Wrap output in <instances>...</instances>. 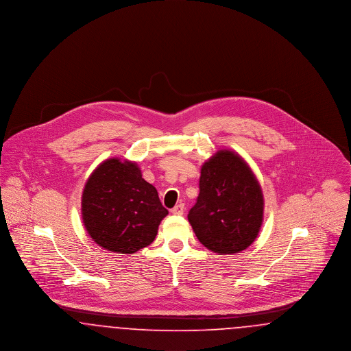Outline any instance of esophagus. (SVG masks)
<instances>
[{"mask_svg":"<svg viewBox=\"0 0 351 351\" xmlns=\"http://www.w3.org/2000/svg\"><path fill=\"white\" fill-rule=\"evenodd\" d=\"M172 215H175V216H182L184 213V204H178L176 206H173L172 208Z\"/></svg>","mask_w":351,"mask_h":351,"instance_id":"esophagus-1","label":"esophagus"}]
</instances>
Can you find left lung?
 Listing matches in <instances>:
<instances>
[{
  "mask_svg": "<svg viewBox=\"0 0 351 351\" xmlns=\"http://www.w3.org/2000/svg\"><path fill=\"white\" fill-rule=\"evenodd\" d=\"M200 193L188 221L201 243L218 255L246 250L263 222L261 184L237 152L219 150L201 167Z\"/></svg>",
  "mask_w": 351,
  "mask_h": 351,
  "instance_id": "left-lung-1",
  "label": "left lung"
}]
</instances>
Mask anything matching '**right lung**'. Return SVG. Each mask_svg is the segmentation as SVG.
Returning <instances> with one entry per match:
<instances>
[{
    "instance_id": "obj_1",
    "label": "right lung",
    "mask_w": 351,
    "mask_h": 351,
    "mask_svg": "<svg viewBox=\"0 0 351 351\" xmlns=\"http://www.w3.org/2000/svg\"><path fill=\"white\" fill-rule=\"evenodd\" d=\"M167 215L158 191L142 178L134 162L108 159L84 186V226L102 249L134 254L149 246Z\"/></svg>"
}]
</instances>
